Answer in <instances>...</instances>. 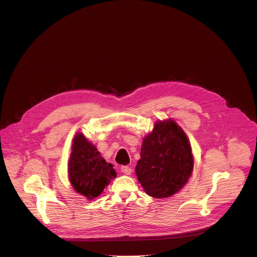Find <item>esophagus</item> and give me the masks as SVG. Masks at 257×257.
<instances>
[{"instance_id": "1", "label": "esophagus", "mask_w": 257, "mask_h": 257, "mask_svg": "<svg viewBox=\"0 0 257 257\" xmlns=\"http://www.w3.org/2000/svg\"><path fill=\"white\" fill-rule=\"evenodd\" d=\"M120 169H121V172L125 175H131L133 172V169L130 166H122Z\"/></svg>"}]
</instances>
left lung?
<instances>
[{"label": "left lung", "instance_id": "8db88e82", "mask_svg": "<svg viewBox=\"0 0 257 257\" xmlns=\"http://www.w3.org/2000/svg\"><path fill=\"white\" fill-rule=\"evenodd\" d=\"M194 167L189 140L171 118L159 120L144 139L136 166L138 180L147 195L167 198L188 182Z\"/></svg>", "mask_w": 257, "mask_h": 257}]
</instances>
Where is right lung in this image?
Here are the masks:
<instances>
[{
	"label": "right lung",
	"instance_id": "right-lung-1",
	"mask_svg": "<svg viewBox=\"0 0 257 257\" xmlns=\"http://www.w3.org/2000/svg\"><path fill=\"white\" fill-rule=\"evenodd\" d=\"M68 176L77 193L93 200L116 177V172L96 147L82 134H77L68 162Z\"/></svg>",
	"mask_w": 257,
	"mask_h": 257
}]
</instances>
